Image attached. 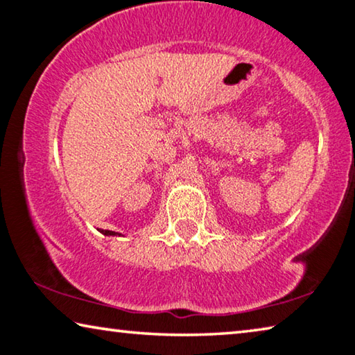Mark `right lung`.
Returning <instances> with one entry per match:
<instances>
[{
    "label": "right lung",
    "instance_id": "add662e5",
    "mask_svg": "<svg viewBox=\"0 0 355 355\" xmlns=\"http://www.w3.org/2000/svg\"><path fill=\"white\" fill-rule=\"evenodd\" d=\"M103 234H106V236H116V234H119V233H116V232H111V230H100Z\"/></svg>",
    "mask_w": 355,
    "mask_h": 355
}]
</instances>
